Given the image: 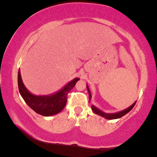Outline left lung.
<instances>
[{"mask_svg": "<svg viewBox=\"0 0 157 157\" xmlns=\"http://www.w3.org/2000/svg\"><path fill=\"white\" fill-rule=\"evenodd\" d=\"M86 88H87V91L89 93V96H90V97H89V99H90V101L91 100L92 96H91V93H90V89H89V86L87 84H86ZM136 102H137V101H135V102H134L132 105H130L128 108L124 109V110H122V111H120V112H115V113H105V112H102V110H100L99 109H98L97 107H96L94 105H93V104L91 105V108H92V110L93 111V112H94L95 114L103 117V118H105V119H109V120L117 119V118H121V117L124 116V115H126V114L128 113V112H129L131 109L134 108V105L136 104Z\"/></svg>", "mask_w": 157, "mask_h": 157, "instance_id": "obj_1", "label": "left lung"}]
</instances>
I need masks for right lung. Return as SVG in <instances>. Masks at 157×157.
Here are the masks:
<instances>
[{"instance_id": "right-lung-1", "label": "right lung", "mask_w": 157, "mask_h": 157, "mask_svg": "<svg viewBox=\"0 0 157 157\" xmlns=\"http://www.w3.org/2000/svg\"><path fill=\"white\" fill-rule=\"evenodd\" d=\"M80 79L71 80L63 88L52 94L37 96L30 93L23 83L20 71L18 72V88L26 103L36 113L43 116H52L63 110L67 103V95Z\"/></svg>"}]
</instances>
